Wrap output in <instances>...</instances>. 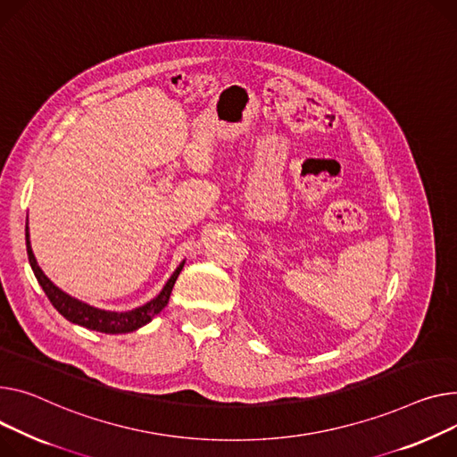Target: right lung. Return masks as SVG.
<instances>
[{"mask_svg":"<svg viewBox=\"0 0 457 457\" xmlns=\"http://www.w3.org/2000/svg\"><path fill=\"white\" fill-rule=\"evenodd\" d=\"M25 240H27V255H29V262L30 268H33L35 276L42 287V290L46 292V295L49 297L51 305L62 314L68 321L77 323L80 327H86L89 330H97V332H104V334H120V332H132L143 325H146L152 318L156 314H160L169 303L172 287L179 276L181 268H184V262H181L176 271L170 276V279L167 281V285L163 287V290L160 292V295H156L152 301H148L146 305L129 311V312H110V311H101L96 307H89L86 303L64 294L60 288H56L46 276L44 271L40 270L33 250H30V242H29V228L25 226Z\"/></svg>","mask_w":457,"mask_h":457,"instance_id":"1","label":"right lung"}]
</instances>
